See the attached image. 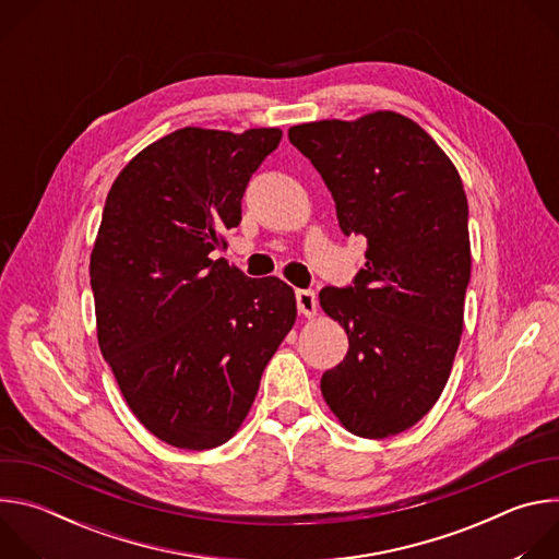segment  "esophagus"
I'll list each match as a JSON object with an SVG mask.
<instances>
[{
    "label": "esophagus",
    "mask_w": 559,
    "mask_h": 559,
    "mask_svg": "<svg viewBox=\"0 0 559 559\" xmlns=\"http://www.w3.org/2000/svg\"><path fill=\"white\" fill-rule=\"evenodd\" d=\"M296 307H298V313L311 318L316 316L318 311V298H316V292L311 289H298L296 292Z\"/></svg>",
    "instance_id": "obj_1"
}]
</instances>
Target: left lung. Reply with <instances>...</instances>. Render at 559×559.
Wrapping results in <instances>:
<instances>
[{"mask_svg": "<svg viewBox=\"0 0 559 559\" xmlns=\"http://www.w3.org/2000/svg\"><path fill=\"white\" fill-rule=\"evenodd\" d=\"M287 136L323 177L343 234L367 241L352 285L318 294L349 338L321 391L352 433L395 436L436 405L460 345L471 278L460 175L418 123L386 110Z\"/></svg>", "mask_w": 559, "mask_h": 559, "instance_id": "8db88e82", "label": "left lung"}]
</instances>
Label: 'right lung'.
Here are the masks:
<instances>
[{"label":"right lung","instance_id":"add662e5","mask_svg":"<svg viewBox=\"0 0 559 559\" xmlns=\"http://www.w3.org/2000/svg\"><path fill=\"white\" fill-rule=\"evenodd\" d=\"M278 128H181L112 183L91 257L99 347L139 423L179 449L227 442L296 321L294 289L212 252L241 223Z\"/></svg>","mask_w":559,"mask_h":559}]
</instances>
